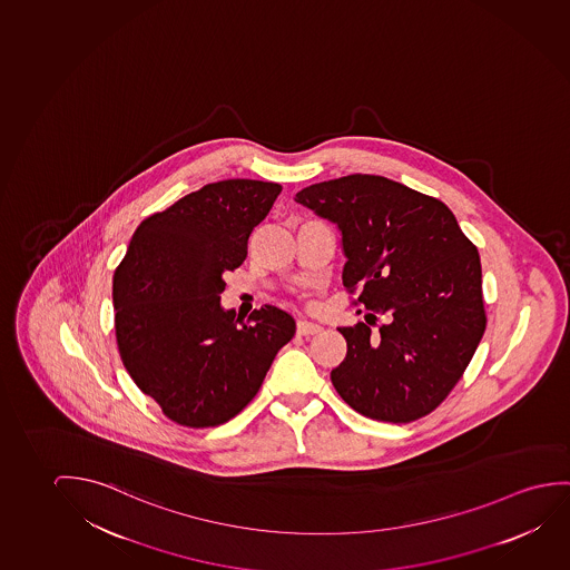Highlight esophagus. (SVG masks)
<instances>
[{"label":"esophagus","mask_w":570,"mask_h":570,"mask_svg":"<svg viewBox=\"0 0 570 570\" xmlns=\"http://www.w3.org/2000/svg\"><path fill=\"white\" fill-rule=\"evenodd\" d=\"M323 327L320 323L307 322V320H299L297 322V333L299 335H315V333H320Z\"/></svg>","instance_id":"esophagus-1"}]
</instances>
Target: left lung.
<instances>
[{"instance_id": "left-lung-1", "label": "left lung", "mask_w": 570, "mask_h": 570, "mask_svg": "<svg viewBox=\"0 0 570 570\" xmlns=\"http://www.w3.org/2000/svg\"><path fill=\"white\" fill-rule=\"evenodd\" d=\"M341 233L343 286L390 315L338 327L347 356L331 382L355 412L407 423L433 412L459 382L487 330L476 247L453 212L400 181L351 174L296 194ZM376 317V315H374Z\"/></svg>"}]
</instances>
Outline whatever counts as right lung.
Instances as JSON below:
<instances>
[{
	"label": "right lung",
	"mask_w": 570,
	"mask_h": 570,
	"mask_svg": "<svg viewBox=\"0 0 570 570\" xmlns=\"http://www.w3.org/2000/svg\"><path fill=\"white\" fill-rule=\"evenodd\" d=\"M282 191L274 181H214L140 223L114 278L119 353L140 392L186 428H215L256 396L296 333L264 306L245 323L222 306L223 276L247 258L256 225Z\"/></svg>",
	"instance_id": "add662e5"
}]
</instances>
